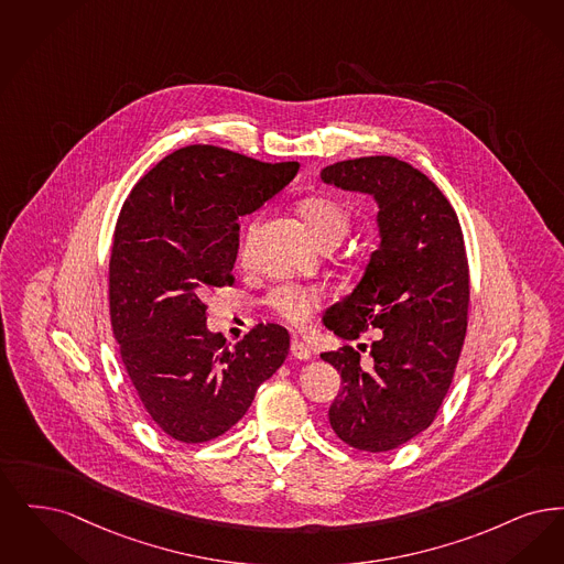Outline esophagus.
I'll use <instances>...</instances> for the list:
<instances>
[{
	"mask_svg": "<svg viewBox=\"0 0 564 564\" xmlns=\"http://www.w3.org/2000/svg\"><path fill=\"white\" fill-rule=\"evenodd\" d=\"M291 354H293V358H296V360H310V358H312L310 347L303 344V341H299V339H293V344H291Z\"/></svg>",
	"mask_w": 564,
	"mask_h": 564,
	"instance_id": "1",
	"label": "esophagus"
}]
</instances>
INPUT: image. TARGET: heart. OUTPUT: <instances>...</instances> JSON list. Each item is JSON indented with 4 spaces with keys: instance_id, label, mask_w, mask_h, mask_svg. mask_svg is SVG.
I'll return each mask as SVG.
<instances>
[{
    "instance_id": "obj_1",
    "label": "heart",
    "mask_w": 564,
    "mask_h": 564,
    "mask_svg": "<svg viewBox=\"0 0 564 564\" xmlns=\"http://www.w3.org/2000/svg\"><path fill=\"white\" fill-rule=\"evenodd\" d=\"M299 215L318 245L326 240L341 242L349 231V213L341 202L333 197H305L299 204ZM268 303L282 318L293 324H303L324 303V293L314 286L301 289L282 284L271 291Z\"/></svg>"
}]
</instances>
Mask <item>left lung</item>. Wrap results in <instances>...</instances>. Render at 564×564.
<instances>
[{"label": "left lung", "instance_id": "1", "mask_svg": "<svg viewBox=\"0 0 564 564\" xmlns=\"http://www.w3.org/2000/svg\"><path fill=\"white\" fill-rule=\"evenodd\" d=\"M319 178L367 194L379 208L381 242L356 289L324 314V326L344 341L379 328L370 365L362 367L349 344L319 358L344 379L328 411L335 434L354 448L386 453L427 430L451 388L469 303L464 234L441 189L398 158L345 160Z\"/></svg>", "mask_w": 564, "mask_h": 564}]
</instances>
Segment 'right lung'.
<instances>
[{
    "label": "right lung",
    "instance_id": "add662e5",
    "mask_svg": "<svg viewBox=\"0 0 564 564\" xmlns=\"http://www.w3.org/2000/svg\"><path fill=\"white\" fill-rule=\"evenodd\" d=\"M296 172L299 162L189 145L158 162L123 202L109 261L111 326L145 411L174 441L225 434L289 356L280 324H259L227 344L208 330L202 299L236 282L238 219Z\"/></svg>",
    "mask_w": 564,
    "mask_h": 564
}]
</instances>
